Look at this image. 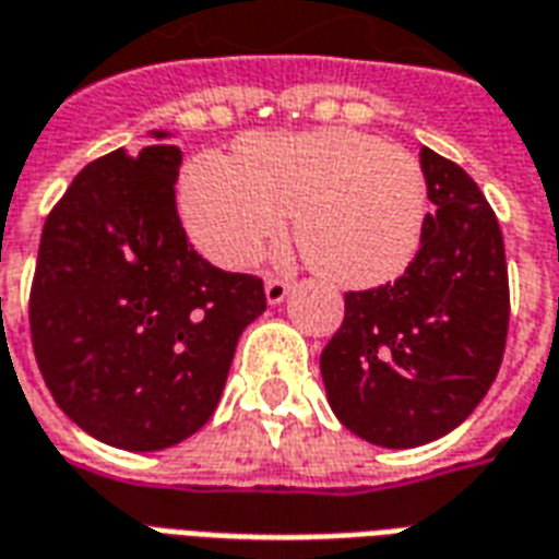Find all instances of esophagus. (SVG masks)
<instances>
[{"mask_svg": "<svg viewBox=\"0 0 559 559\" xmlns=\"http://www.w3.org/2000/svg\"><path fill=\"white\" fill-rule=\"evenodd\" d=\"M287 293H290V284L281 278H269L266 281V301L269 305H281V301L287 299Z\"/></svg>", "mask_w": 559, "mask_h": 559, "instance_id": "34e87169", "label": "esophagus"}]
</instances>
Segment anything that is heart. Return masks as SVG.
I'll return each instance as SVG.
<instances>
[{
    "label": "heart",
    "instance_id": "obj_1",
    "mask_svg": "<svg viewBox=\"0 0 559 559\" xmlns=\"http://www.w3.org/2000/svg\"><path fill=\"white\" fill-rule=\"evenodd\" d=\"M296 222L320 278L367 290L403 275L427 218V177L396 144L353 130L260 132L237 163L198 156L180 180L186 234L225 269L258 263Z\"/></svg>",
    "mask_w": 559,
    "mask_h": 559
}]
</instances>
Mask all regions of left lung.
<instances>
[{"mask_svg":"<svg viewBox=\"0 0 559 559\" xmlns=\"http://www.w3.org/2000/svg\"><path fill=\"white\" fill-rule=\"evenodd\" d=\"M432 213L396 281L346 293L341 329L320 355L329 406L379 448L448 436L498 376L510 281L498 218L456 163L420 151Z\"/></svg>","mask_w":559,"mask_h":559,"instance_id":"1","label":"left lung"}]
</instances>
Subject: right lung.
I'll return each mask as SVG.
<instances>
[{
	"label": "right lung",
	"mask_w": 559,
	"mask_h": 559,
	"mask_svg": "<svg viewBox=\"0 0 559 559\" xmlns=\"http://www.w3.org/2000/svg\"><path fill=\"white\" fill-rule=\"evenodd\" d=\"M123 147L73 177L37 248L28 325L64 415L103 444L151 453L216 412L263 281L206 263L177 216L183 153Z\"/></svg>",
	"instance_id": "add662e5"
}]
</instances>
